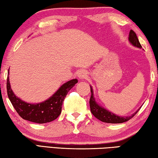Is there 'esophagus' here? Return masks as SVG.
Here are the masks:
<instances>
[{
  "mask_svg": "<svg viewBox=\"0 0 158 158\" xmlns=\"http://www.w3.org/2000/svg\"><path fill=\"white\" fill-rule=\"evenodd\" d=\"M77 76H78L80 79H85L87 77V73L85 70H84V69H81V70H80L79 73H77Z\"/></svg>",
  "mask_w": 158,
  "mask_h": 158,
  "instance_id": "esophagus-1",
  "label": "esophagus"
}]
</instances>
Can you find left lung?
I'll return each instance as SVG.
<instances>
[{"mask_svg": "<svg viewBox=\"0 0 158 158\" xmlns=\"http://www.w3.org/2000/svg\"><path fill=\"white\" fill-rule=\"evenodd\" d=\"M128 40H129L130 43L133 45L134 47L139 48L141 49L142 47L140 44L139 41L137 38V36L136 33L132 30H130L129 33V37H128ZM90 86V92H91V96H90V111L93 114V116L97 118L100 121L107 123H122L126 122L129 121L130 119L135 116V115L137 113L139 110L141 109L139 108L135 113H133L131 116H118V115L112 113L111 111L107 110V109L104 108L103 106L99 105L95 100V98L93 95V87L91 85Z\"/></svg>", "mask_w": 158, "mask_h": 158, "instance_id": "obj_1", "label": "left lung"}]
</instances>
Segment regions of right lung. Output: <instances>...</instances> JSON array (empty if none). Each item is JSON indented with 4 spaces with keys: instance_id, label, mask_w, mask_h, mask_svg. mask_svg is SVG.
Instances as JSON below:
<instances>
[{
    "instance_id": "1",
    "label": "right lung",
    "mask_w": 158,
    "mask_h": 158,
    "mask_svg": "<svg viewBox=\"0 0 158 158\" xmlns=\"http://www.w3.org/2000/svg\"><path fill=\"white\" fill-rule=\"evenodd\" d=\"M7 80V95L19 115L23 119L36 123H46L54 121L61 113L63 102L72 88L78 83L77 79L69 80L63 84L54 94L47 100L39 103H28L16 95L11 89L9 79Z\"/></svg>"
}]
</instances>
